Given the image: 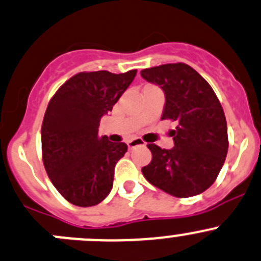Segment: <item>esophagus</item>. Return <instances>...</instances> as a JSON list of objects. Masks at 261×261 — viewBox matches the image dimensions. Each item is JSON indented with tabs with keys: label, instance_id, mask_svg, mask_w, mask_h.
Here are the masks:
<instances>
[{
	"label": "esophagus",
	"instance_id": "1",
	"mask_svg": "<svg viewBox=\"0 0 261 261\" xmlns=\"http://www.w3.org/2000/svg\"><path fill=\"white\" fill-rule=\"evenodd\" d=\"M144 145H145V143H144L143 140H140V139H134V140L127 141L128 149H134L135 146H144Z\"/></svg>",
	"mask_w": 261,
	"mask_h": 261
}]
</instances>
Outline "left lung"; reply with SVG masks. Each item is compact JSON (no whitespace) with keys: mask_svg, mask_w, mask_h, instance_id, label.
Listing matches in <instances>:
<instances>
[{"mask_svg":"<svg viewBox=\"0 0 261 261\" xmlns=\"http://www.w3.org/2000/svg\"><path fill=\"white\" fill-rule=\"evenodd\" d=\"M140 74L163 89L162 120L177 123L171 131L173 148L148 144L151 162L141 169L144 177L176 198L201 194L217 179L228 150L221 102L208 82L186 63H166Z\"/></svg>","mask_w":261,"mask_h":261,"instance_id":"1","label":"left lung"}]
</instances>
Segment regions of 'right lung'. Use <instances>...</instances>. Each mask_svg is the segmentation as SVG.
Segmentation results:
<instances>
[{
  "label": "right lung",
  "mask_w": 261,
  "mask_h": 261,
  "mask_svg": "<svg viewBox=\"0 0 261 261\" xmlns=\"http://www.w3.org/2000/svg\"><path fill=\"white\" fill-rule=\"evenodd\" d=\"M135 75L136 70L79 72L48 103L42 123L43 164L53 186L74 205H97L112 190L115 166L127 145L99 136L98 128Z\"/></svg>",
  "instance_id": "obj_1"
}]
</instances>
